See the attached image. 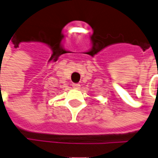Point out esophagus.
Wrapping results in <instances>:
<instances>
[{"label":"esophagus","instance_id":"34e87169","mask_svg":"<svg viewBox=\"0 0 158 158\" xmlns=\"http://www.w3.org/2000/svg\"><path fill=\"white\" fill-rule=\"evenodd\" d=\"M73 87L74 89H79L80 85H79V84H73Z\"/></svg>","mask_w":158,"mask_h":158}]
</instances>
